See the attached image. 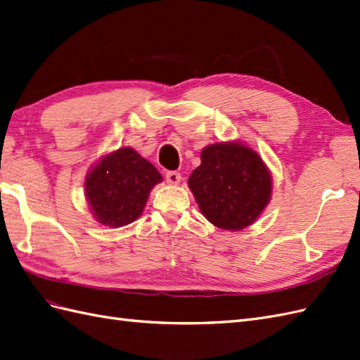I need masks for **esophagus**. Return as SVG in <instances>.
Instances as JSON below:
<instances>
[{
	"instance_id": "1",
	"label": "esophagus",
	"mask_w": 360,
	"mask_h": 360,
	"mask_svg": "<svg viewBox=\"0 0 360 360\" xmlns=\"http://www.w3.org/2000/svg\"><path fill=\"white\" fill-rule=\"evenodd\" d=\"M181 179H182L181 173H178V172H167V173H165V181H167L170 186H178Z\"/></svg>"
}]
</instances>
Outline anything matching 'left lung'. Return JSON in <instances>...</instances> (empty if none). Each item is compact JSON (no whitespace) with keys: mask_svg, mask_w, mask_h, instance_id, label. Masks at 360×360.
I'll use <instances>...</instances> for the list:
<instances>
[{"mask_svg":"<svg viewBox=\"0 0 360 360\" xmlns=\"http://www.w3.org/2000/svg\"><path fill=\"white\" fill-rule=\"evenodd\" d=\"M188 187L208 222L226 231L251 226L272 198V174L262 156L242 141L208 144Z\"/></svg>","mask_w":360,"mask_h":360,"instance_id":"1","label":"left lung"}]
</instances>
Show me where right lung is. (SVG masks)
<instances>
[{"mask_svg":"<svg viewBox=\"0 0 360 360\" xmlns=\"http://www.w3.org/2000/svg\"><path fill=\"white\" fill-rule=\"evenodd\" d=\"M161 173L132 147H120L92 165L85 176V198L98 224L120 228L143 214Z\"/></svg>","mask_w":360,"mask_h":360,"instance_id":"1","label":"right lung"}]
</instances>
